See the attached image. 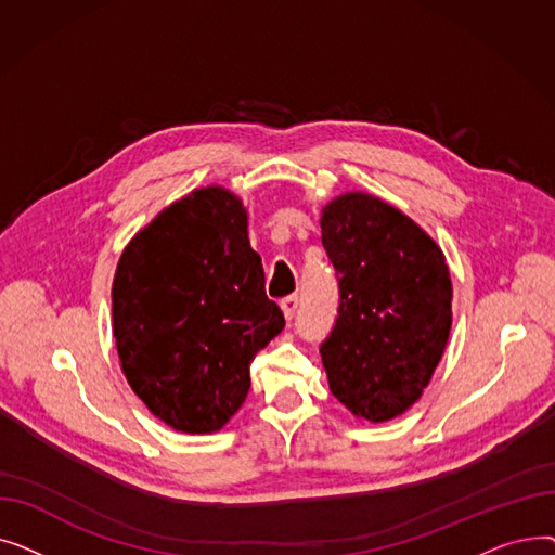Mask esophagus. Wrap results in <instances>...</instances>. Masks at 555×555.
Masks as SVG:
<instances>
[{"label":"esophagus","instance_id":"1","mask_svg":"<svg viewBox=\"0 0 555 555\" xmlns=\"http://www.w3.org/2000/svg\"><path fill=\"white\" fill-rule=\"evenodd\" d=\"M297 308H299V297H297V295H289V297H285V299L281 301V310H283L285 319H293L295 312H297Z\"/></svg>","mask_w":555,"mask_h":555}]
</instances>
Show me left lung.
<instances>
[{
  "mask_svg": "<svg viewBox=\"0 0 555 555\" xmlns=\"http://www.w3.org/2000/svg\"><path fill=\"white\" fill-rule=\"evenodd\" d=\"M322 243L339 274V308L322 341L333 396L385 423L421 398L452 328L446 256L385 199L344 193L322 211Z\"/></svg>",
  "mask_w": 555,
  "mask_h": 555,
  "instance_id": "1",
  "label": "left lung"
}]
</instances>
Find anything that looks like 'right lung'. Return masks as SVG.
Returning <instances> with one entry per match:
<instances>
[{
	"label": "right lung",
	"mask_w": 555,
	"mask_h": 555,
	"mask_svg": "<svg viewBox=\"0 0 555 555\" xmlns=\"http://www.w3.org/2000/svg\"><path fill=\"white\" fill-rule=\"evenodd\" d=\"M285 326L266 295L241 197L222 186L172 202L124 249L112 283L121 369L178 431L211 434L241 410L249 364Z\"/></svg>",
	"instance_id": "right-lung-1"
}]
</instances>
